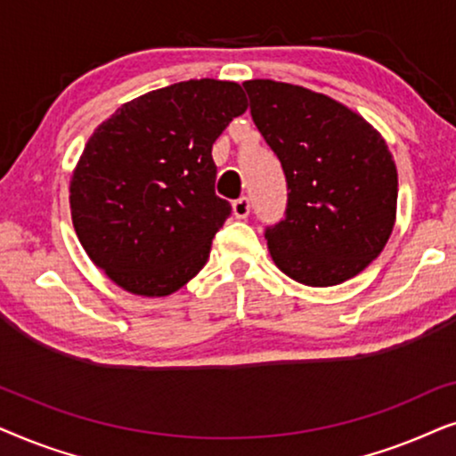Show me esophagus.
Segmentation results:
<instances>
[{
  "instance_id": "34e87169",
  "label": "esophagus",
  "mask_w": 456,
  "mask_h": 456,
  "mask_svg": "<svg viewBox=\"0 0 456 456\" xmlns=\"http://www.w3.org/2000/svg\"><path fill=\"white\" fill-rule=\"evenodd\" d=\"M248 211H251V203H248L247 197L236 199V201L232 203V214L236 220H245V217L248 216Z\"/></svg>"
}]
</instances>
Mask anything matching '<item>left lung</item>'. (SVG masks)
<instances>
[{
  "instance_id": "1",
  "label": "left lung",
  "mask_w": 456,
  "mask_h": 456,
  "mask_svg": "<svg viewBox=\"0 0 456 456\" xmlns=\"http://www.w3.org/2000/svg\"><path fill=\"white\" fill-rule=\"evenodd\" d=\"M242 86L289 184L286 217L265 230L273 264L320 289L357 276L382 253L396 220L398 174L382 134L305 86L270 78Z\"/></svg>"
}]
</instances>
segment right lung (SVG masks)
<instances>
[{
  "mask_svg": "<svg viewBox=\"0 0 456 456\" xmlns=\"http://www.w3.org/2000/svg\"><path fill=\"white\" fill-rule=\"evenodd\" d=\"M247 99L230 80H184L118 108L70 180L80 245L120 289L167 297L195 278L230 216L211 147Z\"/></svg>",
  "mask_w": 456,
  "mask_h": 456,
  "instance_id": "add662e5",
  "label": "right lung"
}]
</instances>
